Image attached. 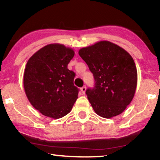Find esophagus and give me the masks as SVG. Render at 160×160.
Segmentation results:
<instances>
[{"label": "esophagus", "instance_id": "1", "mask_svg": "<svg viewBox=\"0 0 160 160\" xmlns=\"http://www.w3.org/2000/svg\"><path fill=\"white\" fill-rule=\"evenodd\" d=\"M85 91H86V87L85 86H83L82 88H81V92H82V93L83 94L85 93Z\"/></svg>", "mask_w": 160, "mask_h": 160}]
</instances>
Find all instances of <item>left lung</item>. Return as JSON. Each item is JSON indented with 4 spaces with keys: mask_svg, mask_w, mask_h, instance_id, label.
<instances>
[{
    "mask_svg": "<svg viewBox=\"0 0 160 160\" xmlns=\"http://www.w3.org/2000/svg\"><path fill=\"white\" fill-rule=\"evenodd\" d=\"M79 55L94 78L85 93L97 114L109 118L119 115L133 98L138 74L132 56L113 43L101 41L80 49Z\"/></svg>",
    "mask_w": 160,
    "mask_h": 160,
    "instance_id": "left-lung-1",
    "label": "left lung"
}]
</instances>
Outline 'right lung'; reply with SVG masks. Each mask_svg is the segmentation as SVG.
<instances>
[{
    "mask_svg": "<svg viewBox=\"0 0 160 160\" xmlns=\"http://www.w3.org/2000/svg\"><path fill=\"white\" fill-rule=\"evenodd\" d=\"M74 51L63 44L45 46L31 56L24 72V88L29 102L43 115L60 118L71 111L79 89L75 74L68 68Z\"/></svg>",
    "mask_w": 160,
    "mask_h": 160,
    "instance_id": "right-lung-1",
    "label": "right lung"
}]
</instances>
